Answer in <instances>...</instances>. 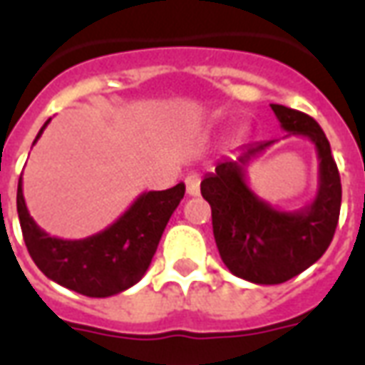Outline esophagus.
I'll return each instance as SVG.
<instances>
[{"mask_svg":"<svg viewBox=\"0 0 365 365\" xmlns=\"http://www.w3.org/2000/svg\"><path fill=\"white\" fill-rule=\"evenodd\" d=\"M185 190H187V195L197 197L199 193H201V180H199L197 175H190V178L185 180Z\"/></svg>","mask_w":365,"mask_h":365,"instance_id":"esophagus-1","label":"esophagus"}]
</instances>
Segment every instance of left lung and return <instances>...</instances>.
Instances as JSON below:
<instances>
[{
    "instance_id": "obj_1",
    "label": "left lung",
    "mask_w": 365,
    "mask_h": 365,
    "mask_svg": "<svg viewBox=\"0 0 365 365\" xmlns=\"http://www.w3.org/2000/svg\"><path fill=\"white\" fill-rule=\"evenodd\" d=\"M283 130L307 136L319 154V190L311 205L279 211L246 183L248 162L274 140L250 144L237 160H221L201 182V195L211 205L213 235L225 266L246 282L275 285L305 272L327 252L340 215L342 185L329 138L305 113L272 103Z\"/></svg>"
}]
</instances>
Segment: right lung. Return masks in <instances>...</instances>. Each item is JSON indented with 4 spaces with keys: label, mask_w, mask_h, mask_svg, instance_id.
I'll return each instance as SVG.
<instances>
[{
    "label": "right lung",
    "mask_w": 365,
    "mask_h": 365,
    "mask_svg": "<svg viewBox=\"0 0 365 365\" xmlns=\"http://www.w3.org/2000/svg\"><path fill=\"white\" fill-rule=\"evenodd\" d=\"M48 123L51 119L38 130L35 143ZM183 193V183L164 191H144L105 230L82 240H64L51 237L33 221L19 178L17 213L29 254L48 279L86 297H111L133 287L146 274Z\"/></svg>",
    "instance_id": "add662e5"
}]
</instances>
